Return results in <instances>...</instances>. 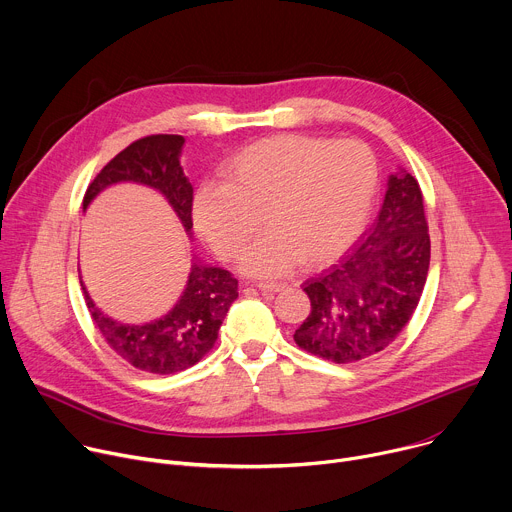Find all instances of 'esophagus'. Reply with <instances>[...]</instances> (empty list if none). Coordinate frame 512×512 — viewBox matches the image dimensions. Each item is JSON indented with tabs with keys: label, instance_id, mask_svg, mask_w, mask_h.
<instances>
[{
	"label": "esophagus",
	"instance_id": "esophagus-1",
	"mask_svg": "<svg viewBox=\"0 0 512 512\" xmlns=\"http://www.w3.org/2000/svg\"><path fill=\"white\" fill-rule=\"evenodd\" d=\"M259 291H263V294H277V291H283L287 287V283H273V281H261L257 283Z\"/></svg>",
	"mask_w": 512,
	"mask_h": 512
}]
</instances>
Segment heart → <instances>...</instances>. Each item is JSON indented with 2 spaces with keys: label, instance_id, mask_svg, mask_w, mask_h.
Returning <instances> with one entry per match:
<instances>
[{
  "label": "heart",
  "instance_id": "1",
  "mask_svg": "<svg viewBox=\"0 0 512 512\" xmlns=\"http://www.w3.org/2000/svg\"><path fill=\"white\" fill-rule=\"evenodd\" d=\"M223 184L194 194L192 221L212 251L241 255L255 277L285 273L298 259L314 267L342 255L369 221L379 184L377 158L356 139L283 133L259 139L221 166Z\"/></svg>",
  "mask_w": 512,
  "mask_h": 512
}]
</instances>
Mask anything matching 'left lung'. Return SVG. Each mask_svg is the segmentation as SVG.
<instances>
[{
	"mask_svg": "<svg viewBox=\"0 0 512 512\" xmlns=\"http://www.w3.org/2000/svg\"><path fill=\"white\" fill-rule=\"evenodd\" d=\"M423 194L405 170L391 174L377 221L362 243L304 283L312 312L300 348L336 364L385 350L411 320L429 269Z\"/></svg>",
	"mask_w": 512,
	"mask_h": 512,
	"instance_id": "1",
	"label": "left lung"
}]
</instances>
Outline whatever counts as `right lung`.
I'll list each match as a JSON object with an SVG mask.
<instances>
[{"label":"right lung","mask_w":512,"mask_h":512,"mask_svg":"<svg viewBox=\"0 0 512 512\" xmlns=\"http://www.w3.org/2000/svg\"><path fill=\"white\" fill-rule=\"evenodd\" d=\"M182 135H148L119 152L89 184L83 210L105 188L119 182H135L158 190L178 214L182 227L192 235V184L180 166ZM186 287L174 308L148 324H123L103 314L81 281L87 308L107 344L131 367L172 375L196 364L216 342L218 330L239 298V281L221 267L202 265L192 257Z\"/></svg>","instance_id":"right-lung-1"}]
</instances>
